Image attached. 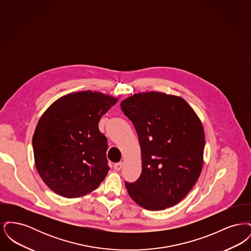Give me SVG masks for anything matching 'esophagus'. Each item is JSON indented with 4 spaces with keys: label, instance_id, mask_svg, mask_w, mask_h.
Segmentation results:
<instances>
[{
    "label": "esophagus",
    "instance_id": "1",
    "mask_svg": "<svg viewBox=\"0 0 251 251\" xmlns=\"http://www.w3.org/2000/svg\"><path fill=\"white\" fill-rule=\"evenodd\" d=\"M123 167V163L122 162H120V163H116L115 165H114V168L116 169V170H120L121 168Z\"/></svg>",
    "mask_w": 251,
    "mask_h": 251
}]
</instances>
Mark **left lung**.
<instances>
[{"label":"left lung","mask_w":251,"mask_h":251,"mask_svg":"<svg viewBox=\"0 0 251 251\" xmlns=\"http://www.w3.org/2000/svg\"><path fill=\"white\" fill-rule=\"evenodd\" d=\"M120 106L136 130L142 155L140 177L125 182L129 196L150 211L176 205L201 173V121L182 98L161 92L134 94Z\"/></svg>","instance_id":"obj_1"}]
</instances>
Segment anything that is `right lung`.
<instances>
[{
    "mask_svg": "<svg viewBox=\"0 0 251 251\" xmlns=\"http://www.w3.org/2000/svg\"><path fill=\"white\" fill-rule=\"evenodd\" d=\"M119 99L90 90L71 93L44 112L33 136L37 172L50 190L72 199L94 191L107 175V138L99 121Z\"/></svg>",
    "mask_w": 251,
    "mask_h": 251,
    "instance_id": "1",
    "label": "right lung"
}]
</instances>
